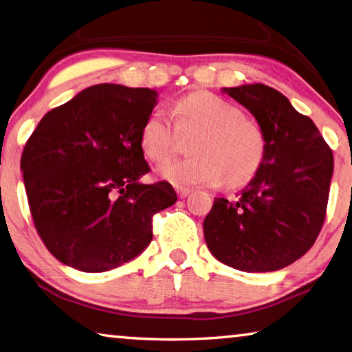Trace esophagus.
I'll return each mask as SVG.
<instances>
[{"label":"esophagus","mask_w":352,"mask_h":352,"mask_svg":"<svg viewBox=\"0 0 352 352\" xmlns=\"http://www.w3.org/2000/svg\"><path fill=\"white\" fill-rule=\"evenodd\" d=\"M191 192H192L191 189H188V188H177V194H178V197H180V199L188 197Z\"/></svg>","instance_id":"esophagus-1"}]
</instances>
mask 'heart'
<instances>
[{
    "instance_id": "b5f03b06",
    "label": "heart",
    "mask_w": 352,
    "mask_h": 352,
    "mask_svg": "<svg viewBox=\"0 0 352 352\" xmlns=\"http://www.w3.org/2000/svg\"><path fill=\"white\" fill-rule=\"evenodd\" d=\"M150 114L141 128V148L153 163H164L175 155L180 136H192V158L167 163L160 178L178 188L243 185L263 163L266 141L243 111L211 92H194L172 108Z\"/></svg>"
}]
</instances>
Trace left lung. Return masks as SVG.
Wrapping results in <instances>:
<instances>
[{
	"label": "left lung",
	"mask_w": 352,
	"mask_h": 352,
	"mask_svg": "<svg viewBox=\"0 0 352 352\" xmlns=\"http://www.w3.org/2000/svg\"><path fill=\"white\" fill-rule=\"evenodd\" d=\"M263 131V163L230 200L217 197L204 221L205 243L222 263L246 272L282 270L314 246L333 174L331 148L310 117L276 89L224 87Z\"/></svg>",
	"instance_id": "left-lung-1"
}]
</instances>
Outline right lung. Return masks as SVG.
Here are the masks:
<instances>
[{
	"instance_id": "right-lung-1",
	"label": "right lung",
	"mask_w": 352,
	"mask_h": 352,
	"mask_svg": "<svg viewBox=\"0 0 352 352\" xmlns=\"http://www.w3.org/2000/svg\"><path fill=\"white\" fill-rule=\"evenodd\" d=\"M158 102L147 87L97 85L43 116L20 167L37 233L60 263L85 272L122 266L152 241V216L177 202L150 170L141 128Z\"/></svg>"
}]
</instances>
